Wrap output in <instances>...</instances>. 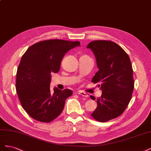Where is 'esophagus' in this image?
Listing matches in <instances>:
<instances>
[{
  "label": "esophagus",
  "instance_id": "1",
  "mask_svg": "<svg viewBox=\"0 0 151 151\" xmlns=\"http://www.w3.org/2000/svg\"><path fill=\"white\" fill-rule=\"evenodd\" d=\"M78 93L79 95H81V96H84V97H86V98H88L89 96H88V94H87V93H84V92H83V91H79Z\"/></svg>",
  "mask_w": 151,
  "mask_h": 151
}]
</instances>
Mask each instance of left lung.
I'll list each match as a JSON object with an SVG mask.
<instances>
[{
	"instance_id": "8db88e82",
	"label": "left lung",
	"mask_w": 151,
	"mask_h": 151,
	"mask_svg": "<svg viewBox=\"0 0 151 151\" xmlns=\"http://www.w3.org/2000/svg\"><path fill=\"white\" fill-rule=\"evenodd\" d=\"M87 48L93 52L99 69L91 82L102 91L99 98L90 96L98 104L91 116L106 122L121 115L130 101L134 88L132 66L128 54L111 41H93Z\"/></svg>"
}]
</instances>
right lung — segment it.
Here are the masks:
<instances>
[{
	"mask_svg": "<svg viewBox=\"0 0 151 151\" xmlns=\"http://www.w3.org/2000/svg\"><path fill=\"white\" fill-rule=\"evenodd\" d=\"M76 47H80L79 42L45 40L29 47L22 56L16 74V92L22 107L33 119L48 123L63 111L72 91L54 88V93H50L51 74L59 71L65 54Z\"/></svg>",
	"mask_w": 151,
	"mask_h": 151,
	"instance_id": "1",
	"label": "right lung"
}]
</instances>
